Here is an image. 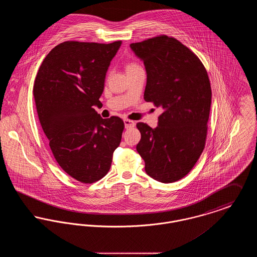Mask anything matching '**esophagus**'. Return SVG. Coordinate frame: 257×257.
Masks as SVG:
<instances>
[{
  "mask_svg": "<svg viewBox=\"0 0 257 257\" xmlns=\"http://www.w3.org/2000/svg\"><path fill=\"white\" fill-rule=\"evenodd\" d=\"M124 125H125L126 129H130V128L134 127L135 122L133 120H130V119H124Z\"/></svg>",
  "mask_w": 257,
  "mask_h": 257,
  "instance_id": "esophagus-1",
  "label": "esophagus"
}]
</instances>
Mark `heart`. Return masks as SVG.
<instances>
[{"label":"heart","mask_w":257,"mask_h":257,"mask_svg":"<svg viewBox=\"0 0 257 257\" xmlns=\"http://www.w3.org/2000/svg\"><path fill=\"white\" fill-rule=\"evenodd\" d=\"M141 66L137 63V62H134V61H131V62H129L128 64H127V66H126V69H127V72H129V71H132V70H135V69H137V68H140Z\"/></svg>","instance_id":"b5f03b06"}]
</instances>
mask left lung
Listing matches in <instances>:
<instances>
[{
  "instance_id": "obj_1",
  "label": "left lung",
  "mask_w": 257,
  "mask_h": 257,
  "mask_svg": "<svg viewBox=\"0 0 257 257\" xmlns=\"http://www.w3.org/2000/svg\"><path fill=\"white\" fill-rule=\"evenodd\" d=\"M130 47L146 66L145 100L163 109L156 128L137 123V151L150 177L172 183L192 171L205 147L212 97L207 71L174 37H151Z\"/></svg>"
}]
</instances>
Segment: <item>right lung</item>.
Returning a JSON list of instances; mask_svg holds the SVG:
<instances>
[{
    "label": "right lung",
    "mask_w": 257,
    "mask_h": 257,
    "mask_svg": "<svg viewBox=\"0 0 257 257\" xmlns=\"http://www.w3.org/2000/svg\"><path fill=\"white\" fill-rule=\"evenodd\" d=\"M120 45L121 40L62 42L45 57L35 80L37 114L51 151L61 169L82 183L108 173L121 142L122 119H103L93 109Z\"/></svg>",
    "instance_id": "add662e5"
}]
</instances>
